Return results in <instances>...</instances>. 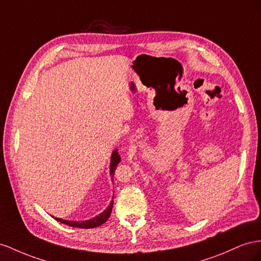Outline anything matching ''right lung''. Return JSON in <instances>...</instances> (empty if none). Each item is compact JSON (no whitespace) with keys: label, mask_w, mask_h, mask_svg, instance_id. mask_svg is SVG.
I'll return each mask as SVG.
<instances>
[{"label":"right lung","mask_w":261,"mask_h":261,"mask_svg":"<svg viewBox=\"0 0 261 261\" xmlns=\"http://www.w3.org/2000/svg\"><path fill=\"white\" fill-rule=\"evenodd\" d=\"M121 161V158L120 155H119L118 153V150H115L113 152V154H111V160H110V176L115 175V170L118 166V164L120 163ZM114 199V197H113ZM113 204H114V200H111V202L109 204V206L107 207V209L101 212L99 215H97V217H95L93 219H89V220H86V221H68V220H62V219H59V218H55L58 222H61L63 223V224L65 225H69V226H72V227H79V228H94V227H97L101 224H103L105 223L111 214V210H113Z\"/></svg>","instance_id":"right-lung-1"}]
</instances>
